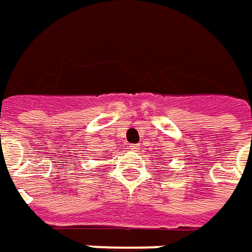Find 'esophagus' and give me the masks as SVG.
<instances>
[{
    "label": "esophagus",
    "mask_w": 252,
    "mask_h": 252,
    "mask_svg": "<svg viewBox=\"0 0 252 252\" xmlns=\"http://www.w3.org/2000/svg\"><path fill=\"white\" fill-rule=\"evenodd\" d=\"M130 149L131 150H137V144H131Z\"/></svg>",
    "instance_id": "obj_1"
}]
</instances>
